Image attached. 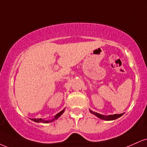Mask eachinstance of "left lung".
I'll list each match as a JSON object with an SVG mask.
<instances>
[{"mask_svg":"<svg viewBox=\"0 0 147 147\" xmlns=\"http://www.w3.org/2000/svg\"><path fill=\"white\" fill-rule=\"evenodd\" d=\"M90 112L92 114L95 115V116H97V117L100 118L101 119H104V120H106V121H111V120H114V119H117V118L120 117L121 116H122L124 113L122 114H114V115H104L97 113L94 112V111H91L90 109H89Z\"/></svg>","mask_w":147,"mask_h":147,"instance_id":"8db88e82","label":"left lung"}]
</instances>
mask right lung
Segmentation results:
<instances>
[{
    "instance_id": "obj_1",
    "label": "right lung",
    "mask_w": 147,
    "mask_h": 147,
    "mask_svg": "<svg viewBox=\"0 0 147 147\" xmlns=\"http://www.w3.org/2000/svg\"><path fill=\"white\" fill-rule=\"evenodd\" d=\"M64 111H65V109H64L63 110H62L61 111V112L59 113H57L56 115H55V117H54L53 119H42V118H38V119H36V118H35V119H31V120H32L35 122L44 123V124H48V123H50V122H53V121L56 120V119H58V118L63 113Z\"/></svg>"
}]
</instances>
